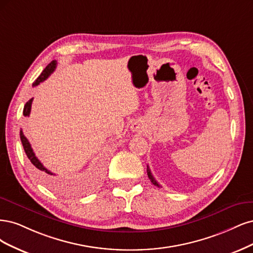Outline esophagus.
I'll return each instance as SVG.
<instances>
[{"label":"esophagus","instance_id":"esophagus-1","mask_svg":"<svg viewBox=\"0 0 253 253\" xmlns=\"http://www.w3.org/2000/svg\"><path fill=\"white\" fill-rule=\"evenodd\" d=\"M132 129H133V131H137V127L136 126H133Z\"/></svg>","mask_w":253,"mask_h":253}]
</instances>
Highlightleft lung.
I'll return each mask as SVG.
<instances>
[{
    "mask_svg": "<svg viewBox=\"0 0 253 253\" xmlns=\"http://www.w3.org/2000/svg\"><path fill=\"white\" fill-rule=\"evenodd\" d=\"M147 174H148V177L150 178V181H151V183L153 184V185H156V186H158V187H161L160 185H159V183L154 180V177H153V175L151 174V171H150V169H149V167L147 166Z\"/></svg>",
    "mask_w": 253,
    "mask_h": 253,
    "instance_id": "8db88e82",
    "label": "left lung"
}]
</instances>
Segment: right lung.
I'll use <instances>...</instances> for the list:
<instances>
[{
	"instance_id": "right-lung-1",
	"label": "right lung",
	"mask_w": 253,
	"mask_h": 253,
	"mask_svg": "<svg viewBox=\"0 0 253 253\" xmlns=\"http://www.w3.org/2000/svg\"><path fill=\"white\" fill-rule=\"evenodd\" d=\"M56 67V61H52L50 62L49 64L47 65L46 68L43 70V72L41 73L40 77L35 81V83L32 84V86H37L39 85L41 82H43V81H45L48 77H49L51 73L54 71ZM32 100L34 99H30L26 104L25 106H24V110H23V115L24 117H28L30 115V110H31V104H32ZM20 137H21V142L23 144V147H24V150H25V153L27 158L30 160L31 164L34 165L36 167V170L38 172V175L39 177L42 180V182L44 184H46L47 186L49 187H52V188H56L58 187V183H56L55 178H54V173H52L51 171H49L48 169H46L42 163H41L39 161V159L36 157V154L34 152V150H32L31 148V145L30 143L28 142V140L26 138V136L24 135L23 131L21 130L20 131Z\"/></svg>"
}]
</instances>
